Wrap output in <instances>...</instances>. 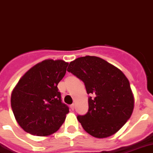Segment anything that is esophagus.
<instances>
[{
	"label": "esophagus",
	"mask_w": 153,
	"mask_h": 153,
	"mask_svg": "<svg viewBox=\"0 0 153 153\" xmlns=\"http://www.w3.org/2000/svg\"><path fill=\"white\" fill-rule=\"evenodd\" d=\"M70 108H71V110H74V108H75V105H74V104L70 105Z\"/></svg>",
	"instance_id": "1"
}]
</instances>
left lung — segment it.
Masks as SVG:
<instances>
[{"label": "left lung", "instance_id": "left-lung-1", "mask_svg": "<svg viewBox=\"0 0 153 153\" xmlns=\"http://www.w3.org/2000/svg\"><path fill=\"white\" fill-rule=\"evenodd\" d=\"M68 71L85 85L89 110L77 120L88 134L102 139L117 132L130 119L134 100L130 82L121 70L96 56H85L69 63Z\"/></svg>", "mask_w": 153, "mask_h": 153}]
</instances>
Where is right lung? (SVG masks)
<instances>
[{
	"mask_svg": "<svg viewBox=\"0 0 153 153\" xmlns=\"http://www.w3.org/2000/svg\"><path fill=\"white\" fill-rule=\"evenodd\" d=\"M68 63L45 59L20 78L11 94V108L20 127L27 133L47 136L59 130L69 112L62 102L58 84Z\"/></svg>",
	"mask_w": 153,
	"mask_h": 153,
	"instance_id": "obj_1",
	"label": "right lung"
}]
</instances>
